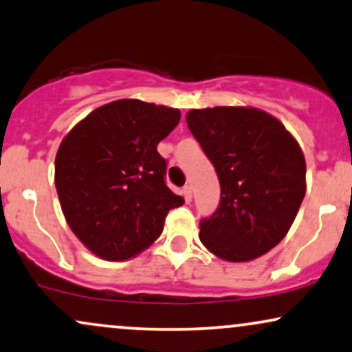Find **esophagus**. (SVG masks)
<instances>
[{
	"instance_id": "1",
	"label": "esophagus",
	"mask_w": 352,
	"mask_h": 352,
	"mask_svg": "<svg viewBox=\"0 0 352 352\" xmlns=\"http://www.w3.org/2000/svg\"><path fill=\"white\" fill-rule=\"evenodd\" d=\"M183 194H184V199H186V202H190L192 201V188H190V186H184L183 188Z\"/></svg>"
}]
</instances>
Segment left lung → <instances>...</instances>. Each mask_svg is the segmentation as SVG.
<instances>
[{
  "instance_id": "left-lung-1",
  "label": "left lung",
  "mask_w": 352,
  "mask_h": 352,
  "mask_svg": "<svg viewBox=\"0 0 352 352\" xmlns=\"http://www.w3.org/2000/svg\"><path fill=\"white\" fill-rule=\"evenodd\" d=\"M186 122L220 181L219 207L201 220L202 245L230 263L266 254L287 235L305 196L300 145L256 107L192 109Z\"/></svg>"
}]
</instances>
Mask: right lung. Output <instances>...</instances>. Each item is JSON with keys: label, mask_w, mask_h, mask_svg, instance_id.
I'll return each mask as SVG.
<instances>
[{"label": "right lung", "mask_w": 352, "mask_h": 352, "mask_svg": "<svg viewBox=\"0 0 352 352\" xmlns=\"http://www.w3.org/2000/svg\"><path fill=\"white\" fill-rule=\"evenodd\" d=\"M179 119V109L119 99L60 143L55 188L65 220L99 258L124 261L148 248L168 212L184 204L164 183L166 162L156 150Z\"/></svg>", "instance_id": "right-lung-1"}]
</instances>
